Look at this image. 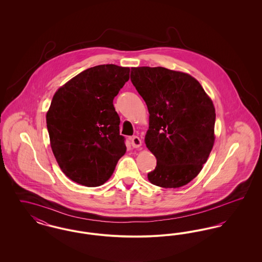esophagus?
Listing matches in <instances>:
<instances>
[{
	"instance_id": "1",
	"label": "esophagus",
	"mask_w": 262,
	"mask_h": 262,
	"mask_svg": "<svg viewBox=\"0 0 262 262\" xmlns=\"http://www.w3.org/2000/svg\"><path fill=\"white\" fill-rule=\"evenodd\" d=\"M130 143H132V146L134 148H138L139 146H141V140L139 137L135 136V137H130Z\"/></svg>"
}]
</instances>
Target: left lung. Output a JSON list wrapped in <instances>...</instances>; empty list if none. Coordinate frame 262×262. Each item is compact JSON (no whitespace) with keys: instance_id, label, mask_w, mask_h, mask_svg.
I'll use <instances>...</instances> for the list:
<instances>
[{"instance_id":"8db88e82","label":"left lung","mask_w":262,"mask_h":262,"mask_svg":"<svg viewBox=\"0 0 262 262\" xmlns=\"http://www.w3.org/2000/svg\"><path fill=\"white\" fill-rule=\"evenodd\" d=\"M130 80L149 112L145 144L157 159L147 174L150 183L166 188L187 185L214 144L211 99L194 77L162 67L132 68Z\"/></svg>"}]
</instances>
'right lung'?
Returning <instances> with one entry per match:
<instances>
[{"mask_svg":"<svg viewBox=\"0 0 262 262\" xmlns=\"http://www.w3.org/2000/svg\"><path fill=\"white\" fill-rule=\"evenodd\" d=\"M129 68L100 64L81 72L55 93L46 115L51 147L63 174L85 187L110 179L125 153L113 100Z\"/></svg>","mask_w":262,"mask_h":262,"instance_id":"obj_1","label":"right lung"}]
</instances>
